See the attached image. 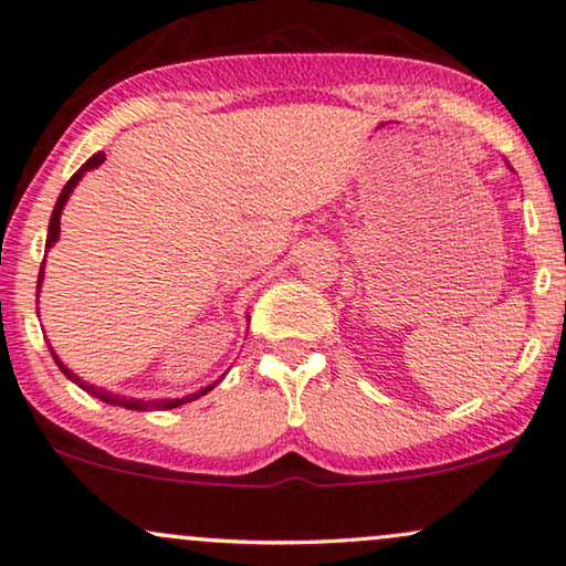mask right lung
I'll return each mask as SVG.
<instances>
[{
    "label": "right lung",
    "mask_w": 566,
    "mask_h": 566,
    "mask_svg": "<svg viewBox=\"0 0 566 566\" xmlns=\"http://www.w3.org/2000/svg\"><path fill=\"white\" fill-rule=\"evenodd\" d=\"M104 158L106 155L104 153H96V155H92V158H88L84 166H81L76 174L71 176V181L63 186V191H61V196H59V201H55V209H53V217H51V227H48V242H45V252H48V248H51V244L59 240V234H61V211H63V207H65V201H69V196H71V191L73 188H76V184L81 181V176L86 174V170H92V168H96V166H102L104 163ZM40 281H43V265H40V275H38V285H40ZM51 355H53V359H55V365L61 367V373L65 375V378L69 380H73L78 385V388H84L86 392H92V396H96V398H102L104 403H114V406H122V408H129V411H153V408H160V411H168V408H178V406H184V403H191V400H196V398H201V396H207V392L214 388V385H209V388H203V390H199V392H193V396H186V398H163V400H135V398H125V396H117V392H106V390H102V388H96V385H88V382H84L78 378V375H73L69 367H65L61 359H59V355H55V352L51 349Z\"/></svg>",
    "instance_id": "obj_1"
}]
</instances>
